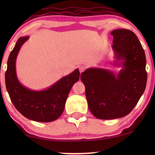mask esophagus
Instances as JSON below:
<instances>
[{"label": "esophagus", "mask_w": 155, "mask_h": 155, "mask_svg": "<svg viewBox=\"0 0 155 155\" xmlns=\"http://www.w3.org/2000/svg\"><path fill=\"white\" fill-rule=\"evenodd\" d=\"M84 70H85V66H84V65H80L79 67V71L80 73H82Z\"/></svg>", "instance_id": "34e87169"}]
</instances>
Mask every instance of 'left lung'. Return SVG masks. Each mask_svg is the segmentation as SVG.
I'll use <instances>...</instances> for the list:
<instances>
[{"label":"left lung","mask_w":155,"mask_h":155,"mask_svg":"<svg viewBox=\"0 0 155 155\" xmlns=\"http://www.w3.org/2000/svg\"><path fill=\"white\" fill-rule=\"evenodd\" d=\"M111 35L114 65L121 69L115 74L108 69L90 68L80 76L91 113L104 120L128 115L144 93L147 78L145 51L137 36L124 29L113 30Z\"/></svg>","instance_id":"left-lung-1"}]
</instances>
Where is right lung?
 Segmentation results:
<instances>
[{
    "label": "right lung",
    "mask_w": 155,
    "mask_h": 155,
    "mask_svg": "<svg viewBox=\"0 0 155 155\" xmlns=\"http://www.w3.org/2000/svg\"><path fill=\"white\" fill-rule=\"evenodd\" d=\"M29 38H19L10 52L5 73L6 89L12 104L25 117L38 122L54 121L63 112L68 95L79 80L80 71L75 69L45 90H33L24 86L17 76L16 59L20 48Z\"/></svg>",
    "instance_id": "obj_1"
}]
</instances>
